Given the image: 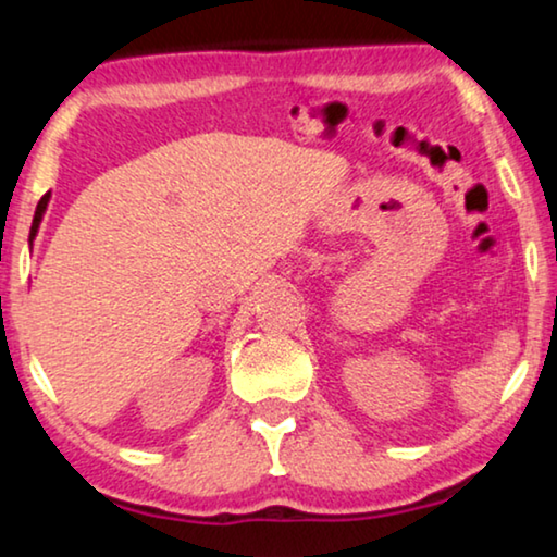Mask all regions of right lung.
Here are the masks:
<instances>
[{
    "label": "right lung",
    "instance_id": "add662e5",
    "mask_svg": "<svg viewBox=\"0 0 557 557\" xmlns=\"http://www.w3.org/2000/svg\"><path fill=\"white\" fill-rule=\"evenodd\" d=\"M48 202H50V193H45V195H42V200L37 202V208H35V218H33V227H29V248H33L35 235H37V231H40V223H42L45 210H48Z\"/></svg>",
    "mask_w": 557,
    "mask_h": 557
}]
</instances>
